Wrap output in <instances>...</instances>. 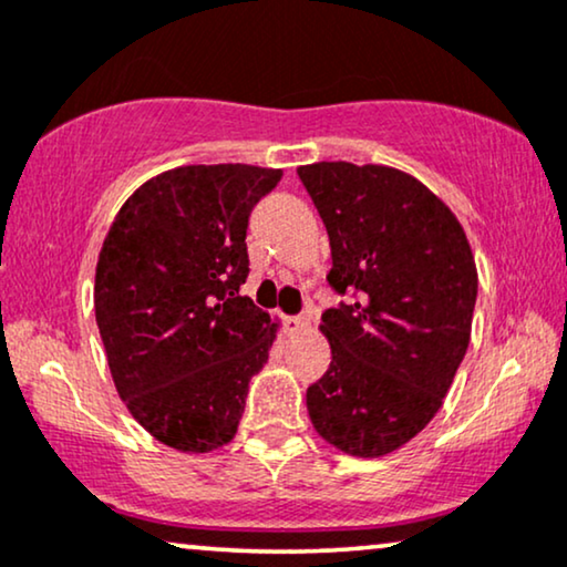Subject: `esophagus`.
<instances>
[{
	"label": "esophagus",
	"instance_id": "1",
	"mask_svg": "<svg viewBox=\"0 0 567 567\" xmlns=\"http://www.w3.org/2000/svg\"><path fill=\"white\" fill-rule=\"evenodd\" d=\"M284 326H286V330H289V333H297V330L305 328V320H301L299 315H286Z\"/></svg>",
	"mask_w": 567,
	"mask_h": 567
}]
</instances>
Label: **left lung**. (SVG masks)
I'll list each match as a JSON object with an SVG mask.
<instances>
[{"mask_svg":"<svg viewBox=\"0 0 567 567\" xmlns=\"http://www.w3.org/2000/svg\"><path fill=\"white\" fill-rule=\"evenodd\" d=\"M330 239V367L307 411L330 445L378 458L443 406L472 336L476 266L458 218L414 176L318 161L297 168Z\"/></svg>","mask_w":567,"mask_h":567,"instance_id":"1","label":"left lung"}]
</instances>
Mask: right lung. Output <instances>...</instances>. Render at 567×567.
Listing matches in <instances>:
<instances>
[{
  "label": "right lung",
  "mask_w": 567,
  "mask_h": 567,
  "mask_svg": "<svg viewBox=\"0 0 567 567\" xmlns=\"http://www.w3.org/2000/svg\"><path fill=\"white\" fill-rule=\"evenodd\" d=\"M281 168L182 166L145 182L109 229L95 322L130 414L168 447L208 453L237 435L249 378L274 347L247 281L249 213Z\"/></svg>",
  "instance_id": "right-lung-1"
}]
</instances>
